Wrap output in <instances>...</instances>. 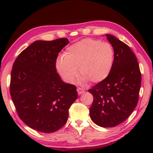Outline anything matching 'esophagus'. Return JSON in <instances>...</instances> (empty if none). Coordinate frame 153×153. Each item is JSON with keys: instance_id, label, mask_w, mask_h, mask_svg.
Instances as JSON below:
<instances>
[{"instance_id": "obj_1", "label": "esophagus", "mask_w": 153, "mask_h": 153, "mask_svg": "<svg viewBox=\"0 0 153 153\" xmlns=\"http://www.w3.org/2000/svg\"><path fill=\"white\" fill-rule=\"evenodd\" d=\"M76 91H77V93H78V94H79V95H81V94H83L85 92L84 90L82 89V88H78L76 89Z\"/></svg>"}]
</instances>
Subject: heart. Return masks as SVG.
Masks as SVG:
<instances>
[{"instance_id":"1","label":"heart","mask_w":153,"mask_h":153,"mask_svg":"<svg viewBox=\"0 0 153 153\" xmlns=\"http://www.w3.org/2000/svg\"><path fill=\"white\" fill-rule=\"evenodd\" d=\"M114 50L108 42L84 39L67 48L63 58L56 61V68L66 82L72 83L77 77V69L83 82L98 83L111 72Z\"/></svg>"}]
</instances>
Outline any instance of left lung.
I'll list each match as a JSON object with an SVG mask.
<instances>
[{"label": "left lung", "mask_w": 153, "mask_h": 153, "mask_svg": "<svg viewBox=\"0 0 153 153\" xmlns=\"http://www.w3.org/2000/svg\"><path fill=\"white\" fill-rule=\"evenodd\" d=\"M106 36L114 48V63L109 76L88 90L93 95L90 116L100 127H112L126 120L137 106L141 74L129 46L114 35Z\"/></svg>", "instance_id": "1"}]
</instances>
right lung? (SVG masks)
Here are the masks:
<instances>
[{
	"label": "right lung",
	"instance_id": "1",
	"mask_svg": "<svg viewBox=\"0 0 153 153\" xmlns=\"http://www.w3.org/2000/svg\"><path fill=\"white\" fill-rule=\"evenodd\" d=\"M69 42L67 38L35 41L12 66V102L21 120L35 130L51 133L61 128L78 97L76 86L64 83L56 72L58 53Z\"/></svg>",
	"mask_w": 153,
	"mask_h": 153
}]
</instances>
